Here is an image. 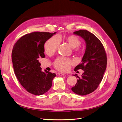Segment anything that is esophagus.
Segmentation results:
<instances>
[{
  "label": "esophagus",
  "mask_w": 122,
  "mask_h": 122,
  "mask_svg": "<svg viewBox=\"0 0 122 122\" xmlns=\"http://www.w3.org/2000/svg\"><path fill=\"white\" fill-rule=\"evenodd\" d=\"M57 75H58V76H63V75H65V74H63V73H57Z\"/></svg>",
  "instance_id": "obj_1"
}]
</instances>
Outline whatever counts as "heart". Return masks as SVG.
Listing matches in <instances>:
<instances>
[{"label": "heart", "instance_id": "heart-1", "mask_svg": "<svg viewBox=\"0 0 122 122\" xmlns=\"http://www.w3.org/2000/svg\"><path fill=\"white\" fill-rule=\"evenodd\" d=\"M60 36H54L47 41L44 45V51L46 54L51 55L57 51L58 47L60 44ZM63 39L67 43L74 51L79 52V46L81 44V41L78 37L75 35L66 36L63 37ZM73 61L71 59L63 57H58L54 62V66L56 69L61 71H66L70 69Z\"/></svg>", "mask_w": 122, "mask_h": 122}]
</instances>
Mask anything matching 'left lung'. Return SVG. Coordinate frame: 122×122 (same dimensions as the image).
Returning a JSON list of instances; mask_svg holds the SVG:
<instances>
[{
	"mask_svg": "<svg viewBox=\"0 0 122 122\" xmlns=\"http://www.w3.org/2000/svg\"><path fill=\"white\" fill-rule=\"evenodd\" d=\"M73 33L84 39L86 48L81 63L74 69H81L84 72L81 77L74 75L78 79L71 90L78 95H85L95 91L101 82L107 67V56L102 43L93 33L86 30Z\"/></svg>",
	"mask_w": 122,
	"mask_h": 122,
	"instance_id": "8db88e82",
	"label": "left lung"
}]
</instances>
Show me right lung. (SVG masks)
<instances>
[{"label": "right lung", "instance_id": "obj_1", "mask_svg": "<svg viewBox=\"0 0 122 122\" xmlns=\"http://www.w3.org/2000/svg\"><path fill=\"white\" fill-rule=\"evenodd\" d=\"M56 32H34L21 37L13 46L12 60L14 73L27 91L36 95L47 92L55 73L42 71L39 58H45L44 44Z\"/></svg>", "mask_w": 122, "mask_h": 122}]
</instances>
